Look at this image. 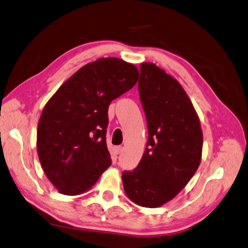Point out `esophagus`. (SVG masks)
<instances>
[{
  "label": "esophagus",
  "mask_w": 248,
  "mask_h": 248,
  "mask_svg": "<svg viewBox=\"0 0 248 248\" xmlns=\"http://www.w3.org/2000/svg\"><path fill=\"white\" fill-rule=\"evenodd\" d=\"M114 151H115L116 155H120L122 151H123V147H122V146H116V147H114Z\"/></svg>",
  "instance_id": "34e87169"
}]
</instances>
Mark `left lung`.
<instances>
[{
	"label": "left lung",
	"mask_w": 248,
	"mask_h": 248,
	"mask_svg": "<svg viewBox=\"0 0 248 248\" xmlns=\"http://www.w3.org/2000/svg\"><path fill=\"white\" fill-rule=\"evenodd\" d=\"M138 91L149 137L137 168L124 171L122 180L133 202L157 208L174 198L197 171L202 132L183 87L163 69L142 63Z\"/></svg>",
	"instance_id": "1"
}]
</instances>
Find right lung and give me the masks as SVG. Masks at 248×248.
I'll return each mask as SVG.
<instances>
[{
  "label": "right lung",
  "instance_id": "1",
  "mask_svg": "<svg viewBox=\"0 0 248 248\" xmlns=\"http://www.w3.org/2000/svg\"><path fill=\"white\" fill-rule=\"evenodd\" d=\"M138 75L136 66L123 60L99 59L78 69L46 104L37 151L61 194L87 192L111 166L106 140L108 106L135 86Z\"/></svg>",
  "mask_w": 248,
  "mask_h": 248
}]
</instances>
